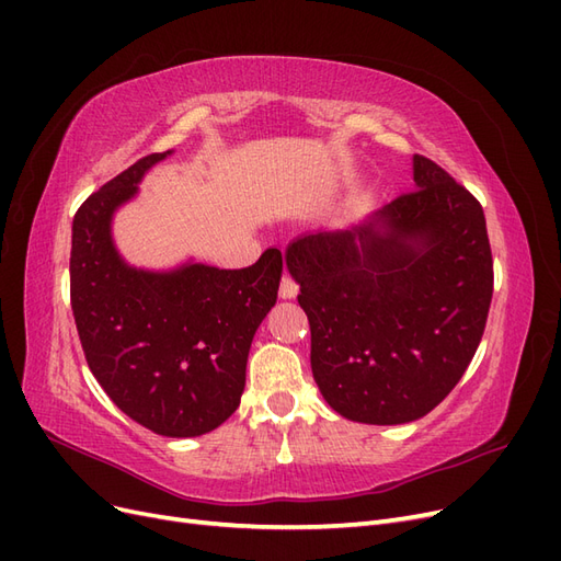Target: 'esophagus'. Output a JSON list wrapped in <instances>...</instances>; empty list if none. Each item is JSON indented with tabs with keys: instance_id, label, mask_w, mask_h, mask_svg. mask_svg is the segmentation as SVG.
Returning <instances> with one entry per match:
<instances>
[{
	"instance_id": "34e87169",
	"label": "esophagus",
	"mask_w": 561,
	"mask_h": 561,
	"mask_svg": "<svg viewBox=\"0 0 561 561\" xmlns=\"http://www.w3.org/2000/svg\"><path fill=\"white\" fill-rule=\"evenodd\" d=\"M280 297L283 299H293V297H297V293H299V285L295 283V278H290V276H283L280 278Z\"/></svg>"
}]
</instances>
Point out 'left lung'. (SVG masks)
I'll return each instance as SVG.
<instances>
[{"mask_svg":"<svg viewBox=\"0 0 561 561\" xmlns=\"http://www.w3.org/2000/svg\"><path fill=\"white\" fill-rule=\"evenodd\" d=\"M414 182L369 222L301 236L285 254L322 398L375 426L421 419L451 393L494 295L480 201L421 154Z\"/></svg>","mask_w":561,"mask_h":561,"instance_id":"8db88e82","label":"left lung"}]
</instances>
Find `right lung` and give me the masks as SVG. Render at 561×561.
Here are the masks:
<instances>
[{"label":"right lung","instance_id":"right-lung-1","mask_svg":"<svg viewBox=\"0 0 561 561\" xmlns=\"http://www.w3.org/2000/svg\"><path fill=\"white\" fill-rule=\"evenodd\" d=\"M168 154L142 157L81 203L70 299L87 363L118 410L159 435L194 437L215 431L241 402L248 351L276 304L283 254L268 248L233 271L126 266L110 236L112 213Z\"/></svg>","mask_w":561,"mask_h":561}]
</instances>
